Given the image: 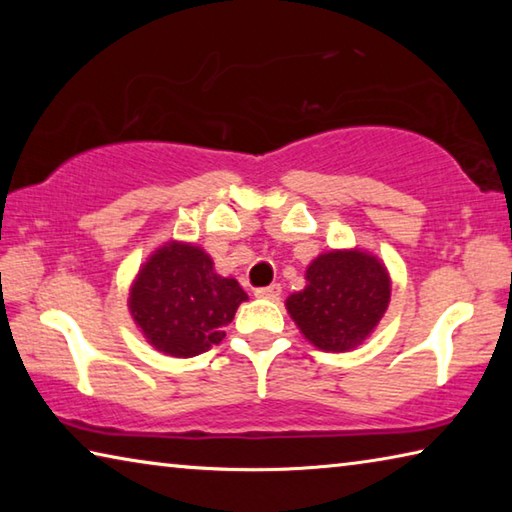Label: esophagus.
<instances>
[{"label": "esophagus", "mask_w": 512, "mask_h": 512, "mask_svg": "<svg viewBox=\"0 0 512 512\" xmlns=\"http://www.w3.org/2000/svg\"><path fill=\"white\" fill-rule=\"evenodd\" d=\"M280 293H282V287H280V284H271V287L257 289V291H255V296H257V298H262V300H277V298H280Z\"/></svg>", "instance_id": "obj_1"}]
</instances>
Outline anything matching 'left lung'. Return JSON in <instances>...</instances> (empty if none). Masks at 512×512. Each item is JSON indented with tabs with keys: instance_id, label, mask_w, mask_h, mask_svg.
<instances>
[{
	"instance_id": "left-lung-1",
	"label": "left lung",
	"mask_w": 512,
	"mask_h": 512,
	"mask_svg": "<svg viewBox=\"0 0 512 512\" xmlns=\"http://www.w3.org/2000/svg\"><path fill=\"white\" fill-rule=\"evenodd\" d=\"M305 289L291 293L287 311L300 334L323 352H350L370 339L391 302V273L359 246L320 253L305 271Z\"/></svg>"
}]
</instances>
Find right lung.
<instances>
[{"instance_id":"1","label":"right lung","mask_w":512,"mask_h":512,"mask_svg":"<svg viewBox=\"0 0 512 512\" xmlns=\"http://www.w3.org/2000/svg\"><path fill=\"white\" fill-rule=\"evenodd\" d=\"M248 293L216 273L192 241L171 239L146 257L128 289V311L146 343L167 357L189 359L219 345Z\"/></svg>"}]
</instances>
